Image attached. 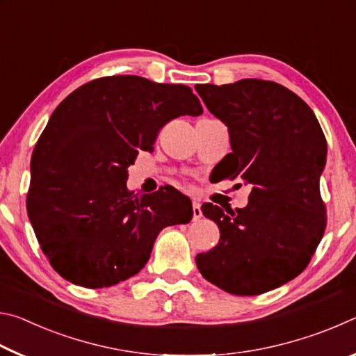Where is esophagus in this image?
Masks as SVG:
<instances>
[{"label":"esophagus","instance_id":"obj_1","mask_svg":"<svg viewBox=\"0 0 356 356\" xmlns=\"http://www.w3.org/2000/svg\"><path fill=\"white\" fill-rule=\"evenodd\" d=\"M202 216L201 202L197 200H193V220H200Z\"/></svg>","mask_w":356,"mask_h":356}]
</instances>
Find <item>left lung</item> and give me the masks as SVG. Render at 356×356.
<instances>
[{"mask_svg": "<svg viewBox=\"0 0 356 356\" xmlns=\"http://www.w3.org/2000/svg\"><path fill=\"white\" fill-rule=\"evenodd\" d=\"M195 89L229 131L232 152L218 163V177L252 186L243 209L202 204L220 242L196 265L229 293L273 291L303 272L322 240L327 140L314 111L278 83L245 78Z\"/></svg>", "mask_w": 356, "mask_h": 356, "instance_id": "8db88e82", "label": "left lung"}]
</instances>
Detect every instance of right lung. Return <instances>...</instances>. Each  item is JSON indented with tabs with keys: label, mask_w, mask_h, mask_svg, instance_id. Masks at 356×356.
Segmentation results:
<instances>
[{
	"label": "right lung",
	"mask_w": 356,
	"mask_h": 356,
	"mask_svg": "<svg viewBox=\"0 0 356 356\" xmlns=\"http://www.w3.org/2000/svg\"><path fill=\"white\" fill-rule=\"evenodd\" d=\"M185 84L114 75L83 84L48 119L31 156L26 210L51 267L72 284L100 289L136 275L156 236L185 225L191 201L172 186L129 191V166L179 116H200Z\"/></svg>",
	"instance_id": "add662e5"
}]
</instances>
